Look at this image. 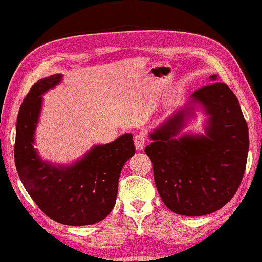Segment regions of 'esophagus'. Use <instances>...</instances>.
Masks as SVG:
<instances>
[{"label": "esophagus", "mask_w": 262, "mask_h": 262, "mask_svg": "<svg viewBox=\"0 0 262 262\" xmlns=\"http://www.w3.org/2000/svg\"><path fill=\"white\" fill-rule=\"evenodd\" d=\"M145 143H146V137L142 133H138V134L135 135L134 137V144H135V147L137 149H143V147L145 146Z\"/></svg>", "instance_id": "obj_1"}]
</instances>
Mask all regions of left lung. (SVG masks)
I'll list each match as a JSON object with an SVG mask.
<instances>
[{
    "instance_id": "8db88e82",
    "label": "left lung",
    "mask_w": 262,
    "mask_h": 262,
    "mask_svg": "<svg viewBox=\"0 0 262 262\" xmlns=\"http://www.w3.org/2000/svg\"><path fill=\"white\" fill-rule=\"evenodd\" d=\"M210 79L215 81L216 75ZM189 105L149 134L145 153L153 163L160 197L176 214L203 216L234 196L246 171L249 132L238 100L224 83L199 88ZM198 103L210 116L205 136L177 134Z\"/></svg>"
}]
</instances>
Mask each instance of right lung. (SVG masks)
I'll list each match as a JSON object with an SVG mask.
<instances>
[{"label":"right lung","mask_w":262,"mask_h":262,"mask_svg":"<svg viewBox=\"0 0 262 262\" xmlns=\"http://www.w3.org/2000/svg\"><path fill=\"white\" fill-rule=\"evenodd\" d=\"M60 81V74L38 80L22 101L15 128V168L26 190L49 219L65 225H90L114 208L121 169L135 154V146L132 134H124L93 146L72 165L43 162L33 147L41 96Z\"/></svg>","instance_id":"1"}]
</instances>
